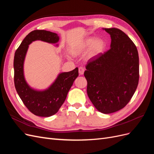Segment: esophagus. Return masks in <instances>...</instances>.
<instances>
[{
    "instance_id": "esophagus-1",
    "label": "esophagus",
    "mask_w": 154,
    "mask_h": 154,
    "mask_svg": "<svg viewBox=\"0 0 154 154\" xmlns=\"http://www.w3.org/2000/svg\"><path fill=\"white\" fill-rule=\"evenodd\" d=\"M78 71H79V74H80V75H82V74L84 73L85 71V69L82 67H80L78 69Z\"/></svg>"
}]
</instances>
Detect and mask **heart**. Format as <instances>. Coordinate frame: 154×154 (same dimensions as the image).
I'll list each match as a JSON object with an SVG mask.
<instances>
[{"instance_id": "1", "label": "heart", "mask_w": 154, "mask_h": 154, "mask_svg": "<svg viewBox=\"0 0 154 154\" xmlns=\"http://www.w3.org/2000/svg\"><path fill=\"white\" fill-rule=\"evenodd\" d=\"M104 42L100 38H88L83 42L82 49H87L91 47V51L94 54L100 53L104 49Z\"/></svg>"}]
</instances>
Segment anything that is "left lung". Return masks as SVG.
Wrapping results in <instances>:
<instances>
[{
	"instance_id": "left-lung-1",
	"label": "left lung",
	"mask_w": 154,
	"mask_h": 154,
	"mask_svg": "<svg viewBox=\"0 0 154 154\" xmlns=\"http://www.w3.org/2000/svg\"><path fill=\"white\" fill-rule=\"evenodd\" d=\"M103 29L110 35V49L88 60L84 76L92 104L100 112L110 114L124 108L136 90L139 55L136 45L123 31Z\"/></svg>"
}]
</instances>
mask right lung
Wrapping results in <instances>:
<instances>
[{
    "mask_svg": "<svg viewBox=\"0 0 154 154\" xmlns=\"http://www.w3.org/2000/svg\"><path fill=\"white\" fill-rule=\"evenodd\" d=\"M35 40L56 44L59 41V36L51 31L34 30L25 37L14 57V83L18 96L31 112L41 117H49L57 113L64 103L74 81L78 76V69L60 73L48 89H32L25 80L24 62L29 45Z\"/></svg>",
    "mask_w": 154,
    "mask_h": 154,
    "instance_id": "obj_1",
    "label": "right lung"
}]
</instances>
